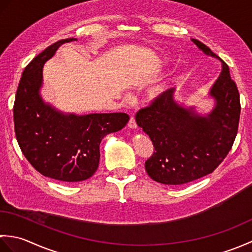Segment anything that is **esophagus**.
<instances>
[{"label":"esophagus","instance_id":"34e87169","mask_svg":"<svg viewBox=\"0 0 252 252\" xmlns=\"http://www.w3.org/2000/svg\"><path fill=\"white\" fill-rule=\"evenodd\" d=\"M127 126H129V127H131V129H136V121H135V118L134 117H131L130 120H129V123H127Z\"/></svg>","mask_w":252,"mask_h":252}]
</instances>
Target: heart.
Segmentation results:
<instances>
[{
	"label": "heart",
	"mask_w": 252,
	"mask_h": 252,
	"mask_svg": "<svg viewBox=\"0 0 252 252\" xmlns=\"http://www.w3.org/2000/svg\"><path fill=\"white\" fill-rule=\"evenodd\" d=\"M169 63H170V56L165 54L160 55L159 57H157V60L155 61V63H156V66L158 67L167 65ZM174 82H175V78H167L152 85V87L147 91L148 100L158 101L160 99H162L164 96L170 92V90L172 89Z\"/></svg>",
	"instance_id": "1"
}]
</instances>
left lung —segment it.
Segmentation results:
<instances>
[{
  "instance_id": "left-lung-1",
  "label": "left lung",
  "mask_w": 252,
  "mask_h": 252,
  "mask_svg": "<svg viewBox=\"0 0 252 252\" xmlns=\"http://www.w3.org/2000/svg\"><path fill=\"white\" fill-rule=\"evenodd\" d=\"M203 54L221 63V73L208 94L213 106L199 112L175 97V89L137 112V126L151 137L155 152L145 162L147 174L165 185L185 184L211 173L231 151L240 116L239 93L228 66L200 41Z\"/></svg>"
}]
</instances>
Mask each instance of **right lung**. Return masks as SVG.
<instances>
[{
  "label": "right lung",
  "instance_id": "obj_1",
  "mask_svg": "<svg viewBox=\"0 0 252 252\" xmlns=\"http://www.w3.org/2000/svg\"><path fill=\"white\" fill-rule=\"evenodd\" d=\"M61 40L34 57L25 68L14 104L16 138L24 156L37 172L63 182L91 178L98 168L99 144L126 126L123 112L77 115L57 109L42 97L44 63L63 43Z\"/></svg>",
  "mask_w": 252,
  "mask_h": 252
}]
</instances>
